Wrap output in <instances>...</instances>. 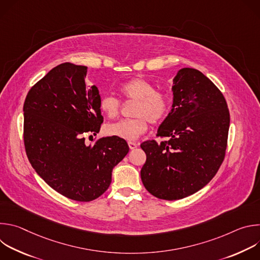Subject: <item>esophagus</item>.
Wrapping results in <instances>:
<instances>
[{
	"instance_id": "esophagus-1",
	"label": "esophagus",
	"mask_w": 260,
	"mask_h": 260,
	"mask_svg": "<svg viewBox=\"0 0 260 260\" xmlns=\"http://www.w3.org/2000/svg\"><path fill=\"white\" fill-rule=\"evenodd\" d=\"M128 147H129V149H135V148L138 147V144L135 142H128Z\"/></svg>"
}]
</instances>
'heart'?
I'll use <instances>...</instances> for the list:
<instances>
[{
	"instance_id": "obj_1",
	"label": "heart",
	"mask_w": 260,
	"mask_h": 260,
	"mask_svg": "<svg viewBox=\"0 0 260 260\" xmlns=\"http://www.w3.org/2000/svg\"><path fill=\"white\" fill-rule=\"evenodd\" d=\"M120 93L127 100L137 101L133 119H123L105 126L108 136L116 137L125 141H135L147 131L148 121L151 123L162 121L170 111V96L162 91L155 90V86L148 80L140 77L129 79L119 87ZM102 113L109 118H114L120 110V102L113 95H104L100 100Z\"/></svg>"
}]
</instances>
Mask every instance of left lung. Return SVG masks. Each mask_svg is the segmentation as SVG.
Listing matches in <instances>:
<instances>
[{
    "instance_id": "8db88e82",
    "label": "left lung",
    "mask_w": 260,
    "mask_h": 260,
    "mask_svg": "<svg viewBox=\"0 0 260 260\" xmlns=\"http://www.w3.org/2000/svg\"><path fill=\"white\" fill-rule=\"evenodd\" d=\"M172 92V109L157 129L167 141L141 144L144 186L167 201L189 197L213 179L224 159L231 120L223 94L199 70L180 69Z\"/></svg>"
}]
</instances>
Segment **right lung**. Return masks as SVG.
<instances>
[{
	"label": "right lung",
	"instance_id": "1",
	"mask_svg": "<svg viewBox=\"0 0 260 260\" xmlns=\"http://www.w3.org/2000/svg\"><path fill=\"white\" fill-rule=\"evenodd\" d=\"M86 74L85 66L60 63L30 88L23 105L31 167L51 188L78 202L101 197L129 150L126 141L116 137L85 143L84 134L99 133L103 122L99 89L86 84Z\"/></svg>",
	"mask_w": 260,
	"mask_h": 260
}]
</instances>
